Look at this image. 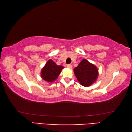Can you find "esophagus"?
<instances>
[{
	"instance_id": "34e87169",
	"label": "esophagus",
	"mask_w": 132,
	"mask_h": 132,
	"mask_svg": "<svg viewBox=\"0 0 132 132\" xmlns=\"http://www.w3.org/2000/svg\"><path fill=\"white\" fill-rule=\"evenodd\" d=\"M67 68L71 69H72V66H71V64H68V65H67Z\"/></svg>"
}]
</instances>
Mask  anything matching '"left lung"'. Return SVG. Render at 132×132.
Wrapping results in <instances>:
<instances>
[{
	"mask_svg": "<svg viewBox=\"0 0 132 132\" xmlns=\"http://www.w3.org/2000/svg\"><path fill=\"white\" fill-rule=\"evenodd\" d=\"M74 73L81 86L89 87L97 80L98 70L94 64L90 63L87 60L82 59L74 69Z\"/></svg>",
	"mask_w": 132,
	"mask_h": 132,
	"instance_id": "8db88e82",
	"label": "left lung"
}]
</instances>
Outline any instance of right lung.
<instances>
[{
  "label": "right lung",
  "mask_w": 132,
  "mask_h": 132,
  "mask_svg": "<svg viewBox=\"0 0 132 132\" xmlns=\"http://www.w3.org/2000/svg\"><path fill=\"white\" fill-rule=\"evenodd\" d=\"M63 66H58L52 59L49 60L42 69L41 78L45 81L52 82L57 79Z\"/></svg>",
  "instance_id": "add662e5"
}]
</instances>
